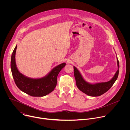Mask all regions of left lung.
I'll return each mask as SVG.
<instances>
[{
    "mask_svg": "<svg viewBox=\"0 0 130 130\" xmlns=\"http://www.w3.org/2000/svg\"><path fill=\"white\" fill-rule=\"evenodd\" d=\"M117 62L118 70L112 79L107 82L96 83H90L86 81L79 70L75 66H73L74 76L76 79L77 87L81 91L89 96L97 97L104 94L113 86L118 78L119 70V63L117 57Z\"/></svg>",
    "mask_w": 130,
    "mask_h": 130,
    "instance_id": "8db88e82",
    "label": "left lung"
}]
</instances>
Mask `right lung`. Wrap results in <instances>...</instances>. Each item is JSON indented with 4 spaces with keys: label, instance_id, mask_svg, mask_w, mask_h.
Wrapping results in <instances>:
<instances>
[{
    "label": "right lung",
    "instance_id": "1",
    "mask_svg": "<svg viewBox=\"0 0 130 130\" xmlns=\"http://www.w3.org/2000/svg\"><path fill=\"white\" fill-rule=\"evenodd\" d=\"M16 45L11 56V69L16 86L21 90L33 97H43L52 92L57 83V77L66 65L63 63L54 67L47 75L41 78L27 77L18 70L15 62Z\"/></svg>",
    "mask_w": 130,
    "mask_h": 130
}]
</instances>
